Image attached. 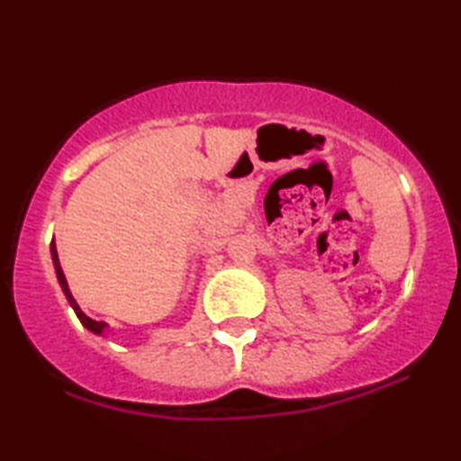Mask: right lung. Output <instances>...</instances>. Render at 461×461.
<instances>
[{"instance_id":"right-lung-1","label":"right lung","mask_w":461,"mask_h":461,"mask_svg":"<svg viewBox=\"0 0 461 461\" xmlns=\"http://www.w3.org/2000/svg\"><path fill=\"white\" fill-rule=\"evenodd\" d=\"M50 254H52V262H54V270H57V276H59V283H60V286H62V293H65V296L68 299V303H71V307L75 309V313H77V317L81 319V323L87 327L89 331H93V333H101L105 330V323L104 321H95V319H89L87 315L83 313V311L79 309V305H77V301L73 299V294H71V291H68V285H67V278H65V275H62V268H60V262H59V254H57V246H54V241L50 244Z\"/></svg>"}]
</instances>
